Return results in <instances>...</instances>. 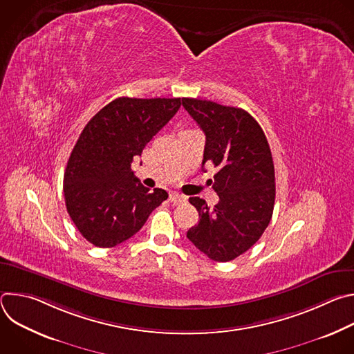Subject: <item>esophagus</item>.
Masks as SVG:
<instances>
[{
  "instance_id": "1",
  "label": "esophagus",
  "mask_w": 354,
  "mask_h": 354,
  "mask_svg": "<svg viewBox=\"0 0 354 354\" xmlns=\"http://www.w3.org/2000/svg\"><path fill=\"white\" fill-rule=\"evenodd\" d=\"M169 200L172 201L174 205H180V203H185V201H186V197H185L183 194H179V193L174 192V193H171V194H169Z\"/></svg>"
}]
</instances>
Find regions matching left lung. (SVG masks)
<instances>
[{
	"label": "left lung",
	"instance_id": "8db88e82",
	"mask_svg": "<svg viewBox=\"0 0 354 354\" xmlns=\"http://www.w3.org/2000/svg\"><path fill=\"white\" fill-rule=\"evenodd\" d=\"M182 105L206 134L201 165L217 168L213 189L220 197L214 207L200 197L189 198L200 220L186 236L210 259L230 262L254 246L272 220V151L262 127L246 111L193 97H183Z\"/></svg>",
	"mask_w": 354,
	"mask_h": 354
}]
</instances>
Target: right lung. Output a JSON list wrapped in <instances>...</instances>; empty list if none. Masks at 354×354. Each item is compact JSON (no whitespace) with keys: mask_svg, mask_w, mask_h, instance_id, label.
<instances>
[{"mask_svg":"<svg viewBox=\"0 0 354 354\" xmlns=\"http://www.w3.org/2000/svg\"><path fill=\"white\" fill-rule=\"evenodd\" d=\"M180 97L122 96L84 127L64 172L67 212L95 246L112 248L141 230L168 193L151 192L131 171L153 138L179 111Z\"/></svg>","mask_w":354,"mask_h":354,"instance_id":"obj_1","label":"right lung"}]
</instances>
